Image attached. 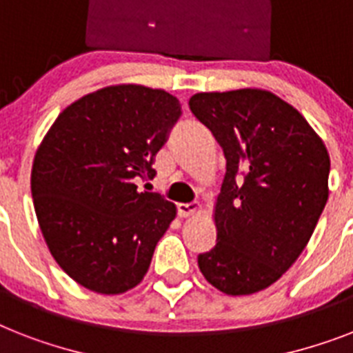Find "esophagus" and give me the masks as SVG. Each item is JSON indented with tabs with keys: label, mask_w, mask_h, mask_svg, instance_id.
<instances>
[{
	"label": "esophagus",
	"mask_w": 353,
	"mask_h": 353,
	"mask_svg": "<svg viewBox=\"0 0 353 353\" xmlns=\"http://www.w3.org/2000/svg\"><path fill=\"white\" fill-rule=\"evenodd\" d=\"M199 210H201V205H197V203H179L177 205V214L181 217L194 216Z\"/></svg>",
	"instance_id": "1"
}]
</instances>
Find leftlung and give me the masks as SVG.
<instances>
[{"label":"left lung","mask_w":353,"mask_h":353,"mask_svg":"<svg viewBox=\"0 0 353 353\" xmlns=\"http://www.w3.org/2000/svg\"><path fill=\"white\" fill-rule=\"evenodd\" d=\"M194 116L221 145L217 243L197 256L217 290L248 296L274 285L310 241L328 201L330 156L296 108L259 88L201 92Z\"/></svg>","instance_id":"8db88e82"}]
</instances>
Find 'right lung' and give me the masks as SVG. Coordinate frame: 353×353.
Segmentation results:
<instances>
[{
  "label": "right lung",
  "mask_w": 353,
  "mask_h": 353,
  "mask_svg": "<svg viewBox=\"0 0 353 353\" xmlns=\"http://www.w3.org/2000/svg\"><path fill=\"white\" fill-rule=\"evenodd\" d=\"M179 116L165 90L116 85L72 103L43 137L30 176L37 223L57 265L88 290L123 294L148 272L176 205L137 183L154 179Z\"/></svg>",
  "instance_id": "obj_1"
}]
</instances>
